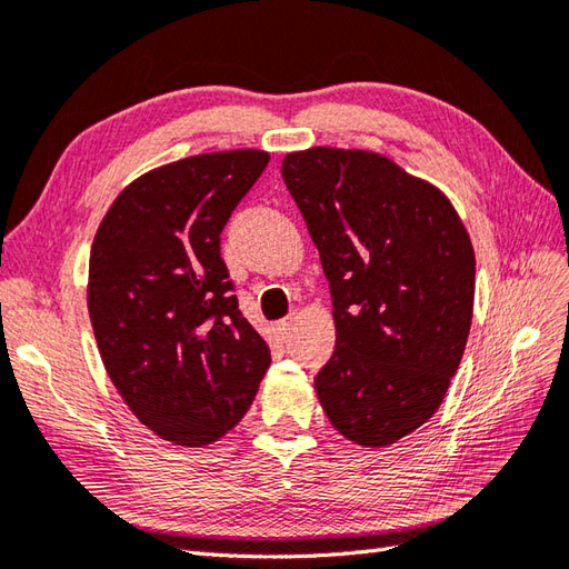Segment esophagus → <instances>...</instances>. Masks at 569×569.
<instances>
[{
  "label": "esophagus",
  "instance_id": "obj_1",
  "mask_svg": "<svg viewBox=\"0 0 569 569\" xmlns=\"http://www.w3.org/2000/svg\"><path fill=\"white\" fill-rule=\"evenodd\" d=\"M292 321H295L292 317H287V319H282V321H277V326H274V328H277V333H280V336L284 338L289 331H292Z\"/></svg>",
  "mask_w": 569,
  "mask_h": 569
}]
</instances>
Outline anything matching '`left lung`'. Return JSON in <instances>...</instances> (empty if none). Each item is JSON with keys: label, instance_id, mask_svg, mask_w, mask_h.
Segmentation results:
<instances>
[{"label": "left lung", "instance_id": "8db88e82", "mask_svg": "<svg viewBox=\"0 0 569 569\" xmlns=\"http://www.w3.org/2000/svg\"><path fill=\"white\" fill-rule=\"evenodd\" d=\"M282 178L331 287L336 350L313 377L338 433L382 448L438 411L475 305V250L448 197L368 150L309 148Z\"/></svg>", "mask_w": 569, "mask_h": 569}]
</instances>
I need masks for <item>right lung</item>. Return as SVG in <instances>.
Returning a JSON list of instances; mask_svg holds the SVG:
<instances>
[{"label":"right lung","instance_id":"1","mask_svg":"<svg viewBox=\"0 0 569 569\" xmlns=\"http://www.w3.org/2000/svg\"><path fill=\"white\" fill-rule=\"evenodd\" d=\"M268 162L248 148L150 170L94 236L87 307L104 368L138 421L178 446L229 433L270 368L221 258L223 226Z\"/></svg>","mask_w":569,"mask_h":569}]
</instances>
